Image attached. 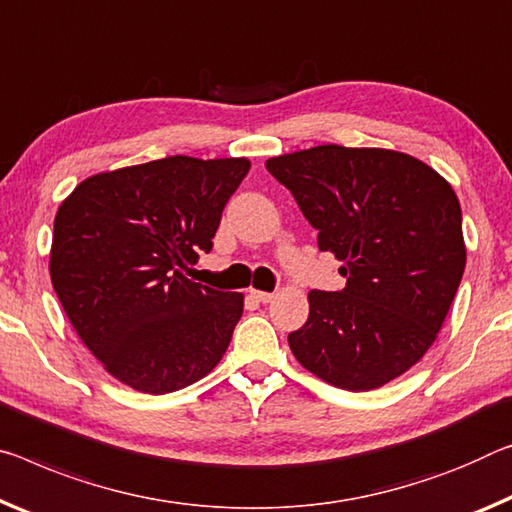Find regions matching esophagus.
<instances>
[{"mask_svg": "<svg viewBox=\"0 0 512 512\" xmlns=\"http://www.w3.org/2000/svg\"><path fill=\"white\" fill-rule=\"evenodd\" d=\"M253 296L259 300V303H271L275 294H269V291H253Z\"/></svg>", "mask_w": 512, "mask_h": 512, "instance_id": "34e87169", "label": "esophagus"}]
</instances>
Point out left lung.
Wrapping results in <instances>:
<instances>
[{
	"mask_svg": "<svg viewBox=\"0 0 512 512\" xmlns=\"http://www.w3.org/2000/svg\"><path fill=\"white\" fill-rule=\"evenodd\" d=\"M335 255L342 291H310L289 346L326 383L367 392L417 364L435 342L465 271L451 184L410 154L319 145L266 161Z\"/></svg>",
	"mask_w": 512,
	"mask_h": 512,
	"instance_id": "left-lung-1",
	"label": "left lung"
}]
</instances>
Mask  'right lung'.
<instances>
[{
  "label": "right lung",
  "instance_id": "right-lung-1",
  "mask_svg": "<svg viewBox=\"0 0 512 512\" xmlns=\"http://www.w3.org/2000/svg\"><path fill=\"white\" fill-rule=\"evenodd\" d=\"M248 159L175 157L81 182L54 218L50 275L72 328L120 383L168 394L212 371L243 296L186 278Z\"/></svg>",
  "mask_w": 512,
  "mask_h": 512
}]
</instances>
